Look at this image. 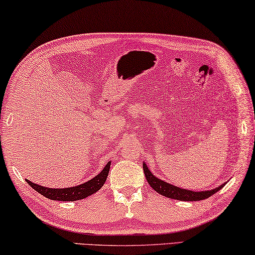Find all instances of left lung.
I'll list each match as a JSON object with an SVG mask.
<instances>
[{
    "mask_svg": "<svg viewBox=\"0 0 255 255\" xmlns=\"http://www.w3.org/2000/svg\"><path fill=\"white\" fill-rule=\"evenodd\" d=\"M143 171L146 180H148L149 185L152 187V188L159 193L160 195L166 196L168 198H172V199H177V200H184V202H197V200H203L206 199L208 197H211L215 193H217L218 190L222 189L224 187L225 184L221 185L217 188L213 189V190H207V191H191V190H186V189H181L178 188V187L168 184V182H164L162 180L158 179L157 177H154L152 173L150 172L148 167L145 166V163H143Z\"/></svg>",
    "mask_w": 255,
    "mask_h": 255,
    "instance_id": "obj_1",
    "label": "left lung"
}]
</instances>
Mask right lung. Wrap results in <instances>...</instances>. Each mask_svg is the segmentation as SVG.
Wrapping results in <instances>:
<instances>
[{
	"label": "right lung",
	"mask_w": 255,
	"mask_h": 255,
	"mask_svg": "<svg viewBox=\"0 0 255 255\" xmlns=\"http://www.w3.org/2000/svg\"><path fill=\"white\" fill-rule=\"evenodd\" d=\"M110 167L111 162L107 163L105 168L102 170V172L98 173L96 177H94L93 179H91L88 182H85V184L76 187H70V188L52 189L33 184V182H31L29 180H26V182H28L35 191H38L39 194L43 195L44 197H47L49 199L59 200V202H74V200L86 198L88 196L96 193L97 190H100L102 188V186L105 184L107 175H109L110 171Z\"/></svg>",
	"instance_id": "right-lung-1"
}]
</instances>
